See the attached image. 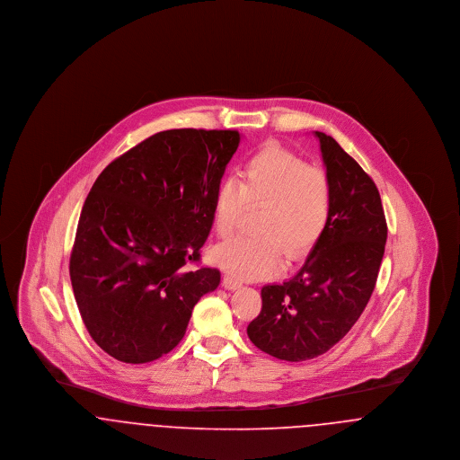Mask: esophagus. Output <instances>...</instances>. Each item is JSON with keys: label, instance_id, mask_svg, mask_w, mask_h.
I'll return each instance as SVG.
<instances>
[{"label": "esophagus", "instance_id": "34e87169", "mask_svg": "<svg viewBox=\"0 0 460 460\" xmlns=\"http://www.w3.org/2000/svg\"><path fill=\"white\" fill-rule=\"evenodd\" d=\"M222 286H224L226 289H238V288H241V283L238 279H234L233 276H224Z\"/></svg>", "mask_w": 460, "mask_h": 460}]
</instances>
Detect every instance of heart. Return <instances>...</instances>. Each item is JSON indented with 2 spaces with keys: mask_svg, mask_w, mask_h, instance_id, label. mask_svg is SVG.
<instances>
[{
  "mask_svg": "<svg viewBox=\"0 0 460 460\" xmlns=\"http://www.w3.org/2000/svg\"><path fill=\"white\" fill-rule=\"evenodd\" d=\"M263 207L259 238H234L214 250V262L241 281L278 274L321 240L332 212V182L326 169L306 165L298 155L265 146L241 167L240 181L224 179L214 197V224L229 238L246 210Z\"/></svg>",
  "mask_w": 460,
  "mask_h": 460,
  "instance_id": "b5f03b06",
  "label": "heart"
}]
</instances>
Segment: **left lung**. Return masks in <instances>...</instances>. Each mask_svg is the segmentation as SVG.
<instances>
[{"mask_svg":"<svg viewBox=\"0 0 460 460\" xmlns=\"http://www.w3.org/2000/svg\"><path fill=\"white\" fill-rule=\"evenodd\" d=\"M332 182V212L304 267L262 288V310L246 332L261 350L288 362L319 357L357 323L371 298L388 227L379 191L331 136L315 131Z\"/></svg>","mask_w":460,"mask_h":460,"instance_id":"obj_1","label":"left lung"}]
</instances>
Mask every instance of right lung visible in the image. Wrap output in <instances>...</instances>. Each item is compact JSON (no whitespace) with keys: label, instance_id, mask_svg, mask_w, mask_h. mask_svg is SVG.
<instances>
[{"label":"right lung","instance_id":"right-lung-1","mask_svg":"<svg viewBox=\"0 0 460 460\" xmlns=\"http://www.w3.org/2000/svg\"><path fill=\"white\" fill-rule=\"evenodd\" d=\"M240 139L238 131L156 132L94 181L68 270L84 326L110 357L145 364L169 353L198 300L219 286L217 269L190 265Z\"/></svg>","mask_w":460,"mask_h":460}]
</instances>
